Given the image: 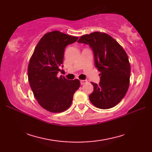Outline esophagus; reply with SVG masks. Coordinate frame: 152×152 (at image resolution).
<instances>
[{
    "label": "esophagus",
    "mask_w": 152,
    "mask_h": 152,
    "mask_svg": "<svg viewBox=\"0 0 152 152\" xmlns=\"http://www.w3.org/2000/svg\"><path fill=\"white\" fill-rule=\"evenodd\" d=\"M87 82H88V81H87V80H80V83H81V85H83Z\"/></svg>",
    "instance_id": "esophagus-1"
}]
</instances>
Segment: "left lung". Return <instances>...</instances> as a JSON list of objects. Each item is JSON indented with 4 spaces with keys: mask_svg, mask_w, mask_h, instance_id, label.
Here are the masks:
<instances>
[{
    "mask_svg": "<svg viewBox=\"0 0 152 152\" xmlns=\"http://www.w3.org/2000/svg\"><path fill=\"white\" fill-rule=\"evenodd\" d=\"M78 42L91 48L95 66L101 72L99 84L91 82L94 89L89 95L90 101L100 109L114 107L129 87L131 65L127 53L111 36L102 32L82 35Z\"/></svg>",
    "mask_w": 152,
    "mask_h": 152,
    "instance_id": "1",
    "label": "left lung"
}]
</instances>
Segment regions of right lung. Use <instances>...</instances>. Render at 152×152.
I'll use <instances>...</instances> for the list:
<instances>
[{"instance_id":"obj_1","label":"right lung","mask_w":152,"mask_h":152,"mask_svg":"<svg viewBox=\"0 0 152 152\" xmlns=\"http://www.w3.org/2000/svg\"><path fill=\"white\" fill-rule=\"evenodd\" d=\"M78 38L57 31L47 33L38 42L28 63V79L34 97L50 112L60 113L69 108L80 86L78 79L57 76L61 71L64 48Z\"/></svg>"}]
</instances>
